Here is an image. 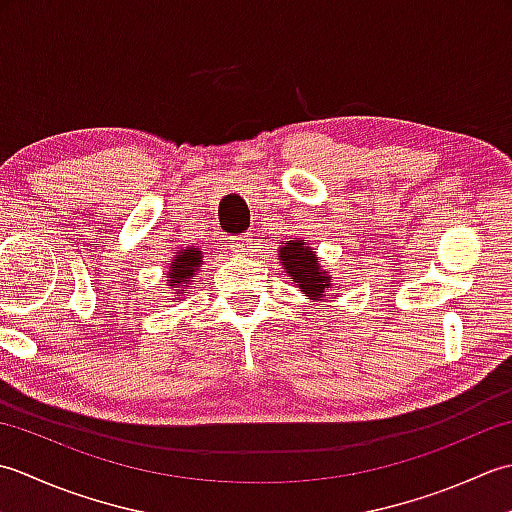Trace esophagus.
Listing matches in <instances>:
<instances>
[{
  "instance_id": "esophagus-1",
  "label": "esophagus",
  "mask_w": 512,
  "mask_h": 512,
  "mask_svg": "<svg viewBox=\"0 0 512 512\" xmlns=\"http://www.w3.org/2000/svg\"><path fill=\"white\" fill-rule=\"evenodd\" d=\"M252 241H254L252 234L236 236V238H232V249H234V252H238V254H245V252H249V247L254 245Z\"/></svg>"
}]
</instances>
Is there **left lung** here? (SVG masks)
<instances>
[{
    "label": "left lung",
    "mask_w": 512,
    "mask_h": 512,
    "mask_svg": "<svg viewBox=\"0 0 512 512\" xmlns=\"http://www.w3.org/2000/svg\"><path fill=\"white\" fill-rule=\"evenodd\" d=\"M278 258L283 260L285 274L294 278L300 291L311 300H322L325 291L333 285L331 283V271H325L320 267V260L314 249L302 241H287L278 249Z\"/></svg>",
    "instance_id": "1"
}]
</instances>
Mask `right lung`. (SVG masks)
Masks as SVG:
<instances>
[{
  "label": "right lung",
  "instance_id": "right-lung-1",
  "mask_svg": "<svg viewBox=\"0 0 512 512\" xmlns=\"http://www.w3.org/2000/svg\"><path fill=\"white\" fill-rule=\"evenodd\" d=\"M203 265V254L198 247H185L181 252H176V256L170 260V289H174V296H185L187 287L192 285V276L194 271ZM170 300H179V298H170Z\"/></svg>",
  "mask_w": 512,
  "mask_h": 512
}]
</instances>
